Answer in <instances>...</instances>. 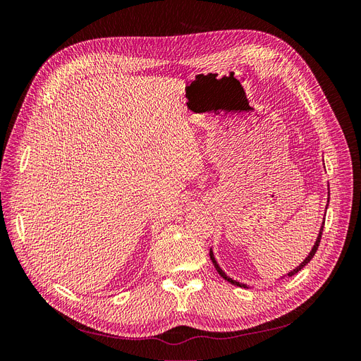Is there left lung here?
Listing matches in <instances>:
<instances>
[{"label":"left lung","instance_id":"8db88e82","mask_svg":"<svg viewBox=\"0 0 361 361\" xmlns=\"http://www.w3.org/2000/svg\"><path fill=\"white\" fill-rule=\"evenodd\" d=\"M322 231H324V224H322V227H321V232H319V236H318V239H316V243H314V245H313V248H312V251H310V255L307 256V257H305V260L302 262V264L298 267V268H295L293 271H290L289 272V277H292L293 274H297V272L298 271H301L305 265H307L309 264V262L312 260V257L314 256V253H316V250H318V247H319V243H321V238H322ZM211 260H212V264H214V267H215V269L218 271V274H220L223 279H226L227 281H231V283H233V285H238V286H243V285H239V283H236V281H233L232 279H228L226 274H224V272H223V269L220 268V267H218V264H216V262H215V257H214V255H212V251H211Z\"/></svg>","mask_w":361,"mask_h":361}]
</instances>
